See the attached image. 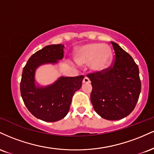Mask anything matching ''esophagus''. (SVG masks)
Here are the masks:
<instances>
[{"instance_id":"obj_1","label":"esophagus","mask_w":154,"mask_h":154,"mask_svg":"<svg viewBox=\"0 0 154 154\" xmlns=\"http://www.w3.org/2000/svg\"><path fill=\"white\" fill-rule=\"evenodd\" d=\"M83 83H89L90 82V79L88 77H85L84 79H83Z\"/></svg>"}]
</instances>
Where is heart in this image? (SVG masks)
Listing matches in <instances>:
<instances>
[{"label": "heart", "instance_id": "b5f03b06", "mask_svg": "<svg viewBox=\"0 0 154 154\" xmlns=\"http://www.w3.org/2000/svg\"><path fill=\"white\" fill-rule=\"evenodd\" d=\"M113 54L110 47L102 43H91L82 46L77 51L76 60L81 64L90 63L95 72H102L111 65Z\"/></svg>", "mask_w": 154, "mask_h": 154}]
</instances>
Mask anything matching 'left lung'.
<instances>
[{
  "label": "left lung",
  "mask_w": 154,
  "mask_h": 154,
  "mask_svg": "<svg viewBox=\"0 0 154 154\" xmlns=\"http://www.w3.org/2000/svg\"><path fill=\"white\" fill-rule=\"evenodd\" d=\"M115 56L111 66L87 75L93 89L91 100L95 112L103 119L118 120L135 109L141 91L139 69L130 54L111 42Z\"/></svg>",
  "instance_id": "8db88e82"
}]
</instances>
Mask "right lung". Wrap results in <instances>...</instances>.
<instances>
[{"label": "right lung", "instance_id": "1", "mask_svg": "<svg viewBox=\"0 0 154 154\" xmlns=\"http://www.w3.org/2000/svg\"><path fill=\"white\" fill-rule=\"evenodd\" d=\"M64 45L61 44L47 45L35 53L23 69L20 92L26 107L39 119L56 122L68 114L72 96L82 86L83 75L73 77H61L51 85L36 87L35 69L47 63H57L63 57Z\"/></svg>", "mask_w": 154, "mask_h": 154}]
</instances>
